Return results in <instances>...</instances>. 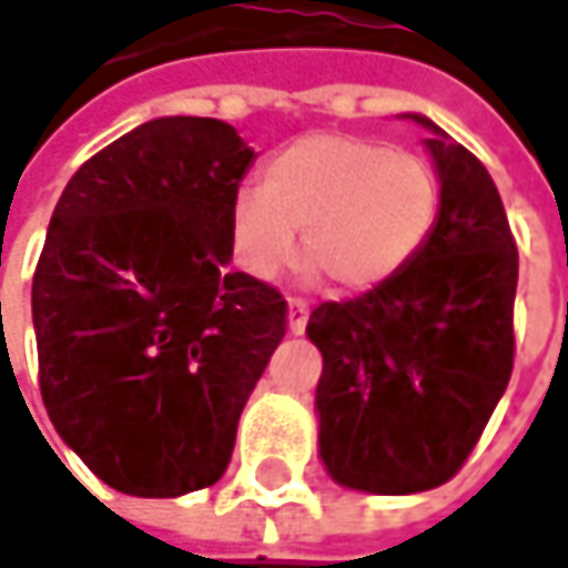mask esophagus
Instances as JSON below:
<instances>
[{"label":"esophagus","mask_w":568,"mask_h":568,"mask_svg":"<svg viewBox=\"0 0 568 568\" xmlns=\"http://www.w3.org/2000/svg\"><path fill=\"white\" fill-rule=\"evenodd\" d=\"M308 325V302L305 298H288V332L302 335Z\"/></svg>","instance_id":"1"}]
</instances>
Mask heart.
I'll use <instances>...</instances> for the list:
<instances>
[{"label": "heart", "instance_id": "heart-1", "mask_svg": "<svg viewBox=\"0 0 568 568\" xmlns=\"http://www.w3.org/2000/svg\"><path fill=\"white\" fill-rule=\"evenodd\" d=\"M438 179L413 152L357 135H302L276 152L263 187H240L231 207L233 260L253 280H276L298 253L344 288L399 273L436 224Z\"/></svg>", "mask_w": 568, "mask_h": 568}]
</instances>
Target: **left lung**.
<instances>
[{"mask_svg":"<svg viewBox=\"0 0 568 568\" xmlns=\"http://www.w3.org/2000/svg\"><path fill=\"white\" fill-rule=\"evenodd\" d=\"M442 181L436 227L371 292L322 302L308 337L318 445L337 485L416 494L462 471L514 371L517 240L488 169L426 116Z\"/></svg>","mask_w":568,"mask_h":568,"instance_id":"obj_1","label":"left lung"}]
</instances>
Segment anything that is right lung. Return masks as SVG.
<instances>
[{"mask_svg":"<svg viewBox=\"0 0 568 568\" xmlns=\"http://www.w3.org/2000/svg\"><path fill=\"white\" fill-rule=\"evenodd\" d=\"M250 162L227 123L162 116L90 155L51 214L38 387L58 436L123 494L214 485L285 335L283 292L227 270Z\"/></svg>","mask_w":568,"mask_h":568,"instance_id":"obj_1","label":"right lung"}]
</instances>
